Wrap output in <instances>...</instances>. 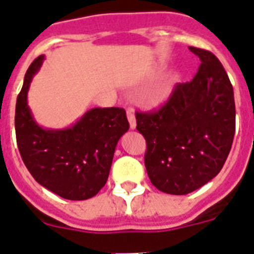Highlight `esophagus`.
<instances>
[{"label": "esophagus", "mask_w": 254, "mask_h": 254, "mask_svg": "<svg viewBox=\"0 0 254 254\" xmlns=\"http://www.w3.org/2000/svg\"><path fill=\"white\" fill-rule=\"evenodd\" d=\"M127 120H129V124H130V129L134 130L136 127V122H135V115L131 113V111H127Z\"/></svg>", "instance_id": "34e87169"}]
</instances>
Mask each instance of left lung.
Listing matches in <instances>:
<instances>
[{
	"label": "left lung",
	"instance_id": "left-lung-1",
	"mask_svg": "<svg viewBox=\"0 0 254 254\" xmlns=\"http://www.w3.org/2000/svg\"><path fill=\"white\" fill-rule=\"evenodd\" d=\"M201 64L191 82L180 83L157 113H136L145 138L144 163L159 191L186 195L215 177L227 161L235 132L233 86L215 56L189 48Z\"/></svg>",
	"mask_w": 254,
	"mask_h": 254
}]
</instances>
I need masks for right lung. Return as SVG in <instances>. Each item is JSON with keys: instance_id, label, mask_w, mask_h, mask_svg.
I'll return each mask as SVG.
<instances>
[{"instance_id": "obj_1", "label": "right lung", "mask_w": 254, "mask_h": 254, "mask_svg": "<svg viewBox=\"0 0 254 254\" xmlns=\"http://www.w3.org/2000/svg\"><path fill=\"white\" fill-rule=\"evenodd\" d=\"M44 59L39 56L31 63L17 96V147L38 184L67 200H87L106 184L119 139L129 130L127 113L120 107H95L68 127L39 125L27 105V92Z\"/></svg>"}]
</instances>
